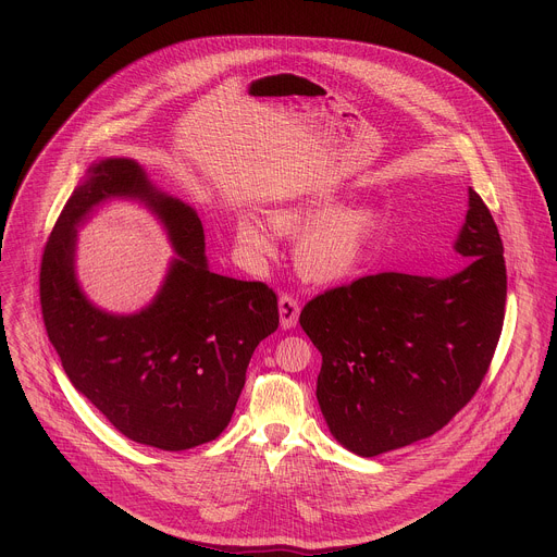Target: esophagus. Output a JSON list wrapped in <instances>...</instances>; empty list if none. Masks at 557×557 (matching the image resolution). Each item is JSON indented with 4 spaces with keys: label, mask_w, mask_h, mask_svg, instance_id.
I'll list each match as a JSON object with an SVG mask.
<instances>
[{
    "label": "esophagus",
    "mask_w": 557,
    "mask_h": 557,
    "mask_svg": "<svg viewBox=\"0 0 557 557\" xmlns=\"http://www.w3.org/2000/svg\"><path fill=\"white\" fill-rule=\"evenodd\" d=\"M280 324L284 331H290L297 326V320H299V301L293 297V295H282L280 301Z\"/></svg>",
    "instance_id": "1"
}]
</instances>
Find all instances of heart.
Segmentation results:
<instances>
[{"label": "heart", "instance_id": "heart-1", "mask_svg": "<svg viewBox=\"0 0 557 557\" xmlns=\"http://www.w3.org/2000/svg\"><path fill=\"white\" fill-rule=\"evenodd\" d=\"M337 196L324 194L295 200L271 211L273 228L297 235L295 264L301 277L314 284H337L350 277L366 260L381 222L374 205L339 207ZM237 243L249 253H269V235L253 213L237 218Z\"/></svg>", "mask_w": 557, "mask_h": 557}]
</instances>
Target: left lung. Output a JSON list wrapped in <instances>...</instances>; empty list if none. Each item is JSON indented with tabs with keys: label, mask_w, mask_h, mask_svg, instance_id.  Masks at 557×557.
Here are the masks:
<instances>
[{
	"label": "left lung",
	"mask_w": 557,
	"mask_h": 557,
	"mask_svg": "<svg viewBox=\"0 0 557 557\" xmlns=\"http://www.w3.org/2000/svg\"><path fill=\"white\" fill-rule=\"evenodd\" d=\"M447 277L379 273L310 299L299 324L322 352L317 401L331 434L372 458L447 425L500 339L507 269L498 226L471 187Z\"/></svg>",
	"instance_id": "8db88e82"
}]
</instances>
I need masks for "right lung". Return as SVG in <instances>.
Segmentation results:
<instances>
[{
    "instance_id": "obj_1",
    "label": "right lung",
    "mask_w": 557,
    "mask_h": 557,
    "mask_svg": "<svg viewBox=\"0 0 557 557\" xmlns=\"http://www.w3.org/2000/svg\"><path fill=\"white\" fill-rule=\"evenodd\" d=\"M112 199L147 208L177 253L162 288L136 313L97 307L75 275L77 228ZM39 293L72 385L123 436L165 451L220 436L253 350L280 324L275 293L213 273L198 211L156 187L134 158H101L86 170L50 233Z\"/></svg>"
}]
</instances>
